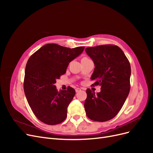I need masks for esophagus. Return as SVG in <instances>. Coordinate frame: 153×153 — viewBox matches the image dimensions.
I'll use <instances>...</instances> for the list:
<instances>
[{
  "label": "esophagus",
  "instance_id": "1",
  "mask_svg": "<svg viewBox=\"0 0 153 153\" xmlns=\"http://www.w3.org/2000/svg\"><path fill=\"white\" fill-rule=\"evenodd\" d=\"M80 90H81V89H80V88H76V89H75V91H76V92H79Z\"/></svg>",
  "mask_w": 153,
  "mask_h": 153
}]
</instances>
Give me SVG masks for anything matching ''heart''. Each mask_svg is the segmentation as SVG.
<instances>
[{
  "label": "heart",
  "instance_id": "heart-1",
  "mask_svg": "<svg viewBox=\"0 0 153 153\" xmlns=\"http://www.w3.org/2000/svg\"><path fill=\"white\" fill-rule=\"evenodd\" d=\"M83 59H88V58H87V57H84Z\"/></svg>",
  "mask_w": 153,
  "mask_h": 153
}]
</instances>
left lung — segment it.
<instances>
[{
	"label": "left lung",
	"mask_w": 153,
	"mask_h": 153,
	"mask_svg": "<svg viewBox=\"0 0 153 153\" xmlns=\"http://www.w3.org/2000/svg\"><path fill=\"white\" fill-rule=\"evenodd\" d=\"M85 52L95 66L91 79L95 81L93 85L101 86V91L97 94L89 89L86 91L84 108L87 116L95 121H107L118 114L129 94L130 64L117 46L89 47Z\"/></svg>",
	"instance_id": "obj_1"
}]
</instances>
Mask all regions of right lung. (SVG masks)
Returning a JSON list of instances; mask_svg holds the SVG:
<instances>
[{
    "label": "right lung",
    "mask_w": 153,
    "mask_h": 153,
    "mask_svg": "<svg viewBox=\"0 0 153 153\" xmlns=\"http://www.w3.org/2000/svg\"><path fill=\"white\" fill-rule=\"evenodd\" d=\"M85 47L69 48L47 44L32 54L27 61L24 89L32 112L47 124L62 123L75 94L73 88L57 91L54 84L66 73L69 64L83 52Z\"/></svg>",
    "instance_id": "obj_1"
}]
</instances>
